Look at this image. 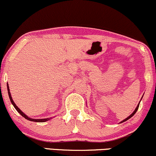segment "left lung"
<instances>
[{
    "label": "left lung",
    "mask_w": 156,
    "mask_h": 156,
    "mask_svg": "<svg viewBox=\"0 0 156 156\" xmlns=\"http://www.w3.org/2000/svg\"><path fill=\"white\" fill-rule=\"evenodd\" d=\"M139 105H140V103L138 104V105H137V107H136V109H135V111H134V112H133V114H132L130 116H129V117H128L127 118H126V119H124V120H123V121H122V122H121V123H122V122H124L127 121V120H128V119H130V118H131L132 117H133V116H134V114H135L136 113V112H137V109H138V108H139Z\"/></svg>",
    "instance_id": "8db88e82"
}]
</instances>
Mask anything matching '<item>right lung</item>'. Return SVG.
Returning <instances> with one entry per match:
<instances>
[{
	"label": "right lung",
	"instance_id": "1",
	"mask_svg": "<svg viewBox=\"0 0 156 156\" xmlns=\"http://www.w3.org/2000/svg\"><path fill=\"white\" fill-rule=\"evenodd\" d=\"M7 88H8V93H9V98H10V100H11V103H12V104L13 105V106H14V108L16 109V111L19 112V114H21V116H22L23 117H24L25 119H28L29 120V121H32V122H44L46 121H48V120H50L51 118H47V119H31V118H29L27 117V115H26L25 114H23L22 112L21 111L20 109L18 108V106L16 105V104L13 102V99H12V97H11V93H10V90H9V84H7Z\"/></svg>",
	"mask_w": 156,
	"mask_h": 156
}]
</instances>
